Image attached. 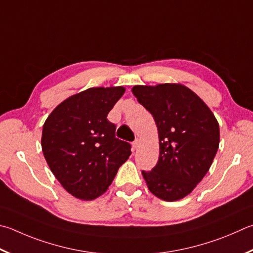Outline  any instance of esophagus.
Listing matches in <instances>:
<instances>
[{
	"label": "esophagus",
	"instance_id": "1",
	"mask_svg": "<svg viewBox=\"0 0 253 253\" xmlns=\"http://www.w3.org/2000/svg\"><path fill=\"white\" fill-rule=\"evenodd\" d=\"M139 145H140V139H138V138H137V139H136L134 142H132V147H134L135 149L138 148Z\"/></svg>",
	"mask_w": 253,
	"mask_h": 253
}]
</instances>
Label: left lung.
<instances>
[{
	"instance_id": "1",
	"label": "left lung",
	"mask_w": 253,
	"mask_h": 253,
	"mask_svg": "<svg viewBox=\"0 0 253 253\" xmlns=\"http://www.w3.org/2000/svg\"><path fill=\"white\" fill-rule=\"evenodd\" d=\"M154 116L159 158L151 171H142L153 195L165 201L185 198L208 172L219 148V124L206 103L182 84L166 83L131 88Z\"/></svg>"
}]
</instances>
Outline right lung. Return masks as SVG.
Masks as SVG:
<instances>
[{"instance_id": "add662e5", "label": "right lung", "mask_w": 253, "mask_h": 253, "mask_svg": "<svg viewBox=\"0 0 253 253\" xmlns=\"http://www.w3.org/2000/svg\"><path fill=\"white\" fill-rule=\"evenodd\" d=\"M125 87H91L57 105L45 121L42 150L64 189L81 200L96 199L129 158L130 145L115 137L107 115Z\"/></svg>"}]
</instances>
